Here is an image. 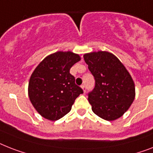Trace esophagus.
I'll list each match as a JSON object with an SVG mask.
<instances>
[{
	"mask_svg": "<svg viewBox=\"0 0 153 153\" xmlns=\"http://www.w3.org/2000/svg\"><path fill=\"white\" fill-rule=\"evenodd\" d=\"M81 87H82V89H83V92H84V93L86 92V87L85 86V85H81Z\"/></svg>",
	"mask_w": 153,
	"mask_h": 153,
	"instance_id": "1",
	"label": "esophagus"
}]
</instances>
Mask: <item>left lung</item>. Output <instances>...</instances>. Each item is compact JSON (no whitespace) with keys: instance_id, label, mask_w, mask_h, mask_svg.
Segmentation results:
<instances>
[{"instance_id":"1","label":"left lung","mask_w":153,"mask_h":153,"mask_svg":"<svg viewBox=\"0 0 153 153\" xmlns=\"http://www.w3.org/2000/svg\"><path fill=\"white\" fill-rule=\"evenodd\" d=\"M83 57L95 79V86L88 94L92 110L105 120H117L134 100L135 85L130 73L108 52L86 53Z\"/></svg>"}]
</instances>
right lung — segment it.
<instances>
[{
  "label": "right lung",
  "instance_id": "obj_1",
  "mask_svg": "<svg viewBox=\"0 0 153 153\" xmlns=\"http://www.w3.org/2000/svg\"><path fill=\"white\" fill-rule=\"evenodd\" d=\"M81 59L72 52H56L45 58L32 73L28 85L30 102L42 117L56 121L68 114L82 88L71 68Z\"/></svg>",
  "mask_w": 153,
  "mask_h": 153
}]
</instances>
